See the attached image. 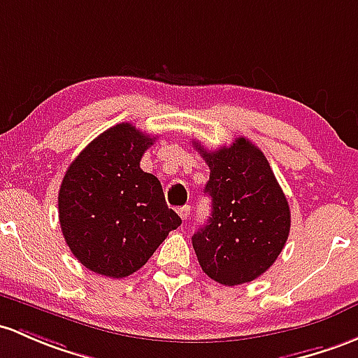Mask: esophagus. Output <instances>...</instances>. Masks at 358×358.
Masks as SVG:
<instances>
[{"instance_id": "obj_1", "label": "esophagus", "mask_w": 358, "mask_h": 358, "mask_svg": "<svg viewBox=\"0 0 358 358\" xmlns=\"http://www.w3.org/2000/svg\"><path fill=\"white\" fill-rule=\"evenodd\" d=\"M189 211H191V206L186 205V206H182V208H179L178 213L182 220H187V217H189Z\"/></svg>"}]
</instances>
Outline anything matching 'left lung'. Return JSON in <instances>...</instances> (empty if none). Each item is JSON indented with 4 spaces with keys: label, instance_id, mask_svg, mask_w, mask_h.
I'll list each match as a JSON object with an SVG mask.
<instances>
[{
    "label": "left lung",
    "instance_id": "1",
    "mask_svg": "<svg viewBox=\"0 0 358 358\" xmlns=\"http://www.w3.org/2000/svg\"><path fill=\"white\" fill-rule=\"evenodd\" d=\"M210 167L205 193L211 217L193 236L199 266L222 285H241L276 261L290 232V208L266 157L248 138L208 152L194 143Z\"/></svg>",
    "mask_w": 358,
    "mask_h": 358
}]
</instances>
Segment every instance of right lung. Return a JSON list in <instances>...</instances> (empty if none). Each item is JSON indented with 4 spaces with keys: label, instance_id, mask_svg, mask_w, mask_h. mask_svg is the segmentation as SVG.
Wrapping results in <instances>:
<instances>
[{
    "label": "right lung",
    "instance_id": "add662e5",
    "mask_svg": "<svg viewBox=\"0 0 358 358\" xmlns=\"http://www.w3.org/2000/svg\"><path fill=\"white\" fill-rule=\"evenodd\" d=\"M153 141L121 122L88 143L64 174L57 196L61 230L90 271L129 276L182 222L165 203L160 180L140 167Z\"/></svg>",
    "mask_w": 358,
    "mask_h": 358
}]
</instances>
